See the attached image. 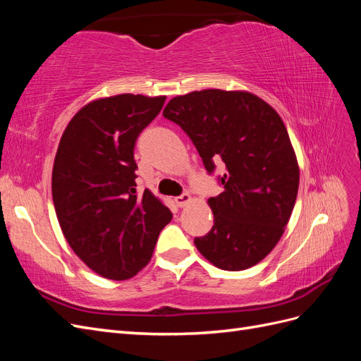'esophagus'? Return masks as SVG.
<instances>
[{
	"mask_svg": "<svg viewBox=\"0 0 361 361\" xmlns=\"http://www.w3.org/2000/svg\"><path fill=\"white\" fill-rule=\"evenodd\" d=\"M191 200H192L191 195L188 192H183V194L178 195L176 199H174V203H176L179 207H183V206H187Z\"/></svg>",
	"mask_w": 361,
	"mask_h": 361,
	"instance_id": "34e87169",
	"label": "esophagus"
}]
</instances>
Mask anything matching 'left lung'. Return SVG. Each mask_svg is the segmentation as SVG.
I'll return each instance as SVG.
<instances>
[{"label": "left lung", "mask_w": 361, "mask_h": 361, "mask_svg": "<svg viewBox=\"0 0 361 361\" xmlns=\"http://www.w3.org/2000/svg\"><path fill=\"white\" fill-rule=\"evenodd\" d=\"M162 116L187 133L207 173L224 164V191L207 200L214 226L195 247L220 269L259 264L280 241L298 194L300 169L281 117L253 93L218 89L173 97Z\"/></svg>", "instance_id": "8db88e82"}]
</instances>
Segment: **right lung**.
Wrapping results in <instances>:
<instances>
[{
	"instance_id": "obj_1",
	"label": "right lung",
	"mask_w": 361,
	"mask_h": 361,
	"mask_svg": "<svg viewBox=\"0 0 361 361\" xmlns=\"http://www.w3.org/2000/svg\"><path fill=\"white\" fill-rule=\"evenodd\" d=\"M166 96L117 94L82 106L64 129L52 169V200L64 238L110 280L143 269L171 212L149 190L137 194L135 141Z\"/></svg>"
}]
</instances>
